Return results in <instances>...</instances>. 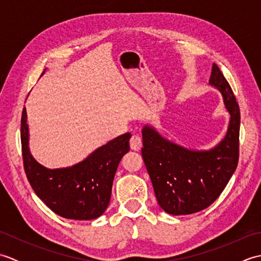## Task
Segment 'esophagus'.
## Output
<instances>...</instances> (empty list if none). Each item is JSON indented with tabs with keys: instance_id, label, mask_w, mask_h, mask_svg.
Masks as SVG:
<instances>
[{
	"instance_id": "1",
	"label": "esophagus",
	"mask_w": 261,
	"mask_h": 261,
	"mask_svg": "<svg viewBox=\"0 0 261 261\" xmlns=\"http://www.w3.org/2000/svg\"><path fill=\"white\" fill-rule=\"evenodd\" d=\"M142 146V141H141V137L139 135L134 134L130 138V147L132 150H139Z\"/></svg>"
}]
</instances>
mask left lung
<instances>
[{
	"instance_id": "1",
	"label": "left lung",
	"mask_w": 261,
	"mask_h": 261,
	"mask_svg": "<svg viewBox=\"0 0 261 261\" xmlns=\"http://www.w3.org/2000/svg\"><path fill=\"white\" fill-rule=\"evenodd\" d=\"M210 84L222 93L231 115L228 134L215 148L188 150L164 139L150 126L142 130L143 162L158 204L169 214L186 215L208 207L223 192L239 162V104L215 64Z\"/></svg>"
}]
</instances>
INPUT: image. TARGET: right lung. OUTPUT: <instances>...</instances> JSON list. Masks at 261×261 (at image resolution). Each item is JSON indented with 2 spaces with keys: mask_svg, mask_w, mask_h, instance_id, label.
I'll return each instance as SVG.
<instances>
[{
  "mask_svg": "<svg viewBox=\"0 0 261 261\" xmlns=\"http://www.w3.org/2000/svg\"><path fill=\"white\" fill-rule=\"evenodd\" d=\"M131 134L116 137L73 167L48 169L38 164L28 148L27 111L21 116L23 167L37 196L56 213L70 220H93L101 216L110 203L116 168L130 150Z\"/></svg>",
  "mask_w": 261,
  "mask_h": 261,
  "instance_id": "add662e5",
  "label": "right lung"
}]
</instances>
